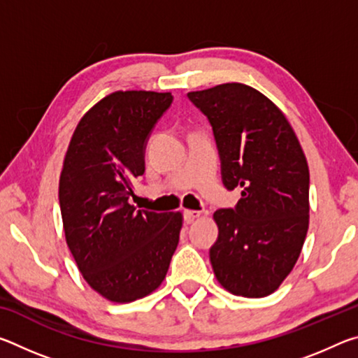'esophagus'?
Masks as SVG:
<instances>
[{"label":"esophagus","instance_id":"1","mask_svg":"<svg viewBox=\"0 0 358 358\" xmlns=\"http://www.w3.org/2000/svg\"><path fill=\"white\" fill-rule=\"evenodd\" d=\"M183 215H185L186 222H192L194 220H199V217H202L203 213H202V211H199V210H185Z\"/></svg>","mask_w":358,"mask_h":358}]
</instances>
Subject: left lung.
I'll return each mask as SVG.
<instances>
[{
	"label": "left lung",
	"instance_id": "1",
	"mask_svg": "<svg viewBox=\"0 0 358 358\" xmlns=\"http://www.w3.org/2000/svg\"><path fill=\"white\" fill-rule=\"evenodd\" d=\"M187 98L213 128L222 183L241 187L237 207L213 215L216 280L248 299L273 294L299 260L310 226V169L301 145L286 115L250 85L221 83Z\"/></svg>",
	"mask_w": 358,
	"mask_h": 358
}]
</instances>
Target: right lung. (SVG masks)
Masks as SVG:
<instances>
[{"label":"right lung","instance_id":"add662e5","mask_svg":"<svg viewBox=\"0 0 358 358\" xmlns=\"http://www.w3.org/2000/svg\"><path fill=\"white\" fill-rule=\"evenodd\" d=\"M172 99L145 90L107 94L78 121L66 151L58 192L66 243L83 280L108 301L155 292L178 246L180 211L128 202L145 172L148 134Z\"/></svg>","mask_w":358,"mask_h":358}]
</instances>
